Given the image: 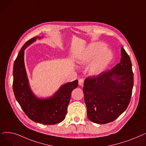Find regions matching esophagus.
Returning <instances> with one entry per match:
<instances>
[{"label": "esophagus", "instance_id": "34e87169", "mask_svg": "<svg viewBox=\"0 0 146 146\" xmlns=\"http://www.w3.org/2000/svg\"><path fill=\"white\" fill-rule=\"evenodd\" d=\"M83 83H84V80L83 79H79V85L80 86H83Z\"/></svg>", "mask_w": 146, "mask_h": 146}]
</instances>
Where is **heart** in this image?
I'll use <instances>...</instances> for the list:
<instances>
[{
  "label": "heart",
  "mask_w": 146,
  "mask_h": 146,
  "mask_svg": "<svg viewBox=\"0 0 146 146\" xmlns=\"http://www.w3.org/2000/svg\"><path fill=\"white\" fill-rule=\"evenodd\" d=\"M106 45L101 42H94L88 45L78 58L80 64H87L88 71L92 76H97L105 71L111 61L113 55Z\"/></svg>",
  "instance_id": "obj_1"
}]
</instances>
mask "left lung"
<instances>
[{"instance_id":"1","label":"left lung","mask_w":146,"mask_h":146,"mask_svg":"<svg viewBox=\"0 0 146 146\" xmlns=\"http://www.w3.org/2000/svg\"><path fill=\"white\" fill-rule=\"evenodd\" d=\"M120 62L111 70L87 78L83 92L87 115L95 123L116 119L129 105L134 85L131 61L123 47Z\"/></svg>"}]
</instances>
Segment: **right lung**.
<instances>
[{
    "label": "right lung",
    "instance_id": "right-lung-1",
    "mask_svg": "<svg viewBox=\"0 0 146 146\" xmlns=\"http://www.w3.org/2000/svg\"><path fill=\"white\" fill-rule=\"evenodd\" d=\"M34 37L22 46L13 64V90L17 101L28 117L34 122L45 125L56 124L64 120L73 89L78 86V80L61 85L52 96L40 98L31 90L24 63V51L28 46L41 39Z\"/></svg>",
    "mask_w": 146,
    "mask_h": 146
}]
</instances>
